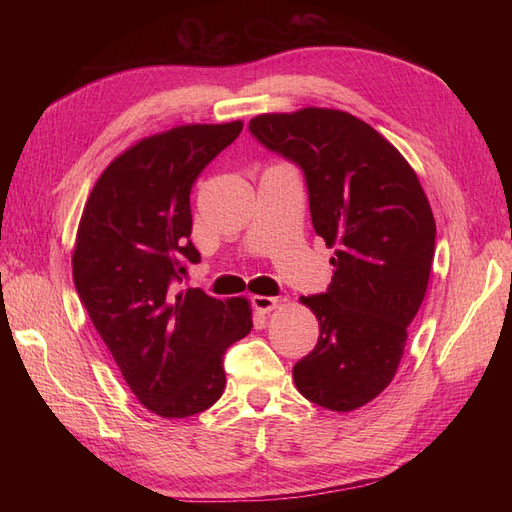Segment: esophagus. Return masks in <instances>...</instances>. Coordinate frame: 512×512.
<instances>
[{
    "label": "esophagus",
    "mask_w": 512,
    "mask_h": 512,
    "mask_svg": "<svg viewBox=\"0 0 512 512\" xmlns=\"http://www.w3.org/2000/svg\"><path fill=\"white\" fill-rule=\"evenodd\" d=\"M277 303H280V299H277V297H262V294H256V297H252V305H254L256 312H260V314L273 312Z\"/></svg>",
    "instance_id": "1"
}]
</instances>
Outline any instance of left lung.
Masks as SVG:
<instances>
[{
  "instance_id": "obj_1",
  "label": "left lung",
  "mask_w": 512,
  "mask_h": 512,
  "mask_svg": "<svg viewBox=\"0 0 512 512\" xmlns=\"http://www.w3.org/2000/svg\"><path fill=\"white\" fill-rule=\"evenodd\" d=\"M250 132L301 166L316 235L335 247L327 292L301 297L320 337L292 367L294 384L322 408L356 410L395 378L425 299L436 252L429 200L406 158L350 113H265Z\"/></svg>"
}]
</instances>
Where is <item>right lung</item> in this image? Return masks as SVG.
Listing matches in <instances>:
<instances>
[{"label": "right lung", "instance_id": "obj_1", "mask_svg": "<svg viewBox=\"0 0 512 512\" xmlns=\"http://www.w3.org/2000/svg\"><path fill=\"white\" fill-rule=\"evenodd\" d=\"M243 121L188 123L141 138L104 168L72 252L76 292L141 404L162 418L211 408L224 352L252 331L247 299H213L177 282L200 254L190 192Z\"/></svg>", "mask_w": 512, "mask_h": 512}]
</instances>
